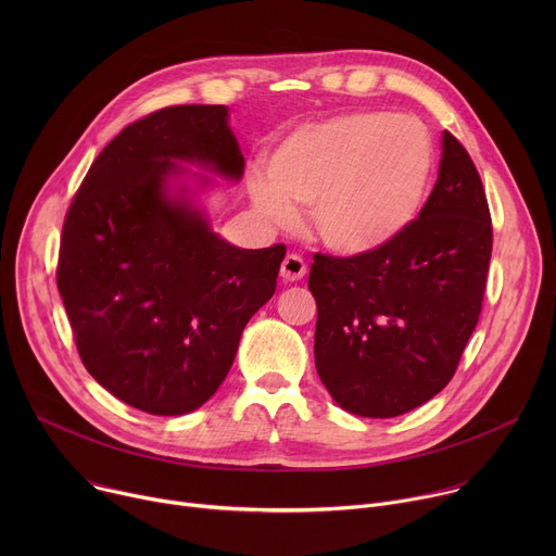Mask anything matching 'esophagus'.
<instances>
[{
    "label": "esophagus",
    "instance_id": "esophagus-1",
    "mask_svg": "<svg viewBox=\"0 0 556 556\" xmlns=\"http://www.w3.org/2000/svg\"><path fill=\"white\" fill-rule=\"evenodd\" d=\"M305 273H307V264L296 253L286 255V260L281 262V277L286 281H299V279L305 277Z\"/></svg>",
    "mask_w": 556,
    "mask_h": 556
}]
</instances>
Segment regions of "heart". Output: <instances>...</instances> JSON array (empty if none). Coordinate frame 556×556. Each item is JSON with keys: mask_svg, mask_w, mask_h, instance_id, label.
Returning <instances> with one entry per match:
<instances>
[{"mask_svg": "<svg viewBox=\"0 0 556 556\" xmlns=\"http://www.w3.org/2000/svg\"><path fill=\"white\" fill-rule=\"evenodd\" d=\"M433 174V142L414 116L354 112L294 129L273 151L268 180L251 182L255 211L290 226L312 206L321 242L339 255L391 244L418 217Z\"/></svg>", "mask_w": 556, "mask_h": 556, "instance_id": "1", "label": "heart"}]
</instances>
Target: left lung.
I'll list each match as a JSON object with an SVG mask.
<instances>
[{"label":"left lung","mask_w":556,"mask_h":556,"mask_svg":"<svg viewBox=\"0 0 556 556\" xmlns=\"http://www.w3.org/2000/svg\"><path fill=\"white\" fill-rule=\"evenodd\" d=\"M493 251L486 193L459 140L442 134L438 182L418 219L380 251L314 255V363L337 405L407 414L453 378L478 326Z\"/></svg>","instance_id":"8db88e82"}]
</instances>
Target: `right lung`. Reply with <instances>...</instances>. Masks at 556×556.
Listing matches in <instances>:
<instances>
[{
  "label": "right lung",
  "instance_id": "add662e5",
  "mask_svg": "<svg viewBox=\"0 0 556 556\" xmlns=\"http://www.w3.org/2000/svg\"><path fill=\"white\" fill-rule=\"evenodd\" d=\"M182 165L242 180L226 105L165 108L127 125L70 204L56 268L86 369L153 416H185L217 391L286 257L283 244L222 240L195 202L211 178Z\"/></svg>",
  "mask_w": 556,
  "mask_h": 556
}]
</instances>
